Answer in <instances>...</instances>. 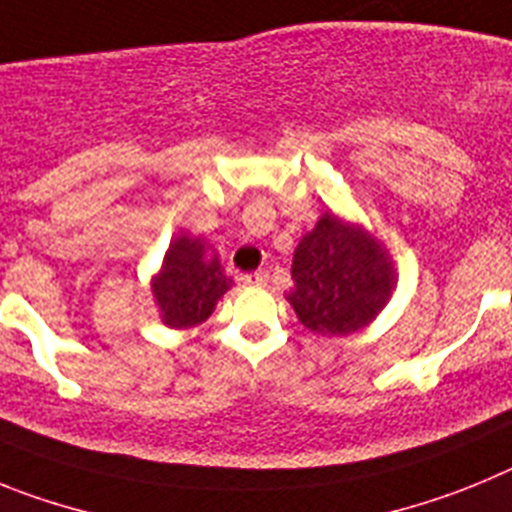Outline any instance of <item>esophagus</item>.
<instances>
[{"instance_id":"34e87169","label":"esophagus","mask_w":512,"mask_h":512,"mask_svg":"<svg viewBox=\"0 0 512 512\" xmlns=\"http://www.w3.org/2000/svg\"><path fill=\"white\" fill-rule=\"evenodd\" d=\"M243 282L256 284V287H264V284L269 282V271H253V274H246V277H243Z\"/></svg>"}]
</instances>
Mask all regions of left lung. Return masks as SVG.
<instances>
[{
	"label": "left lung",
	"instance_id": "obj_1",
	"mask_svg": "<svg viewBox=\"0 0 512 512\" xmlns=\"http://www.w3.org/2000/svg\"><path fill=\"white\" fill-rule=\"evenodd\" d=\"M287 295L297 320L318 336H351L377 318L395 289V266L361 225L323 212L302 235Z\"/></svg>",
	"mask_w": 512,
	"mask_h": 512
}]
</instances>
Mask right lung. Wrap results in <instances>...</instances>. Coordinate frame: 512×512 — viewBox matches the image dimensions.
I'll return each mask as SVG.
<instances>
[{"label": "right lung", "mask_w": 512, "mask_h": 512, "mask_svg": "<svg viewBox=\"0 0 512 512\" xmlns=\"http://www.w3.org/2000/svg\"><path fill=\"white\" fill-rule=\"evenodd\" d=\"M207 248L202 238L182 233L171 241L161 271L153 277V297L169 328L205 323L217 300L233 287V279L225 277L215 253L207 256Z\"/></svg>", "instance_id": "obj_1"}]
</instances>
